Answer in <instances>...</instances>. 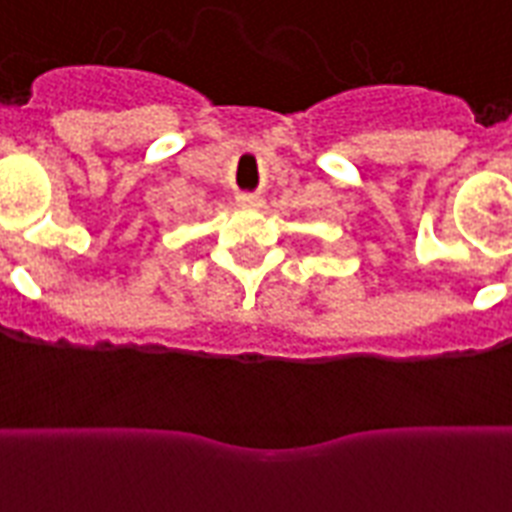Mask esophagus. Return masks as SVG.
Returning <instances> with one entry per match:
<instances>
[{
  "instance_id": "esophagus-1",
  "label": "esophagus",
  "mask_w": 512,
  "mask_h": 512,
  "mask_svg": "<svg viewBox=\"0 0 512 512\" xmlns=\"http://www.w3.org/2000/svg\"><path fill=\"white\" fill-rule=\"evenodd\" d=\"M238 204L246 206V209H259V206H264V198L259 193H240Z\"/></svg>"
}]
</instances>
